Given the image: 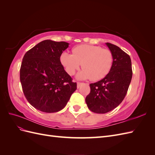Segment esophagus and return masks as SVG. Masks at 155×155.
<instances>
[{
  "label": "esophagus",
  "mask_w": 155,
  "mask_h": 155,
  "mask_svg": "<svg viewBox=\"0 0 155 155\" xmlns=\"http://www.w3.org/2000/svg\"><path fill=\"white\" fill-rule=\"evenodd\" d=\"M83 84V83H80V82H78L77 83V87H78V88H79V87H81V85H82Z\"/></svg>",
  "instance_id": "1"
}]
</instances>
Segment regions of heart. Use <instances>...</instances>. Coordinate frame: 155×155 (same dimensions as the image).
<instances>
[{"mask_svg":"<svg viewBox=\"0 0 155 155\" xmlns=\"http://www.w3.org/2000/svg\"><path fill=\"white\" fill-rule=\"evenodd\" d=\"M59 61L65 71L70 76L81 65L83 68L77 74V78L91 79L96 81L109 74L113 58L108 49L94 45H80L73 48L72 54L67 51L62 52Z\"/></svg>","mask_w":155,"mask_h":155,"instance_id":"b5f03b06","label":"heart"}]
</instances>
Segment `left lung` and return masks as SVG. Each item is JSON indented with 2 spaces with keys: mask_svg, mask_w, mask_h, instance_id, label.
Listing matches in <instances>:
<instances>
[{
  "mask_svg": "<svg viewBox=\"0 0 155 155\" xmlns=\"http://www.w3.org/2000/svg\"><path fill=\"white\" fill-rule=\"evenodd\" d=\"M106 45L113 58L112 67L104 79L90 84L91 92L85 98L88 109L98 114L110 112L122 102L133 76L130 56L114 45Z\"/></svg>",
  "mask_w": 155,
  "mask_h": 155,
  "instance_id": "1",
  "label": "left lung"
}]
</instances>
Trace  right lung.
<instances>
[{
  "mask_svg": "<svg viewBox=\"0 0 155 155\" xmlns=\"http://www.w3.org/2000/svg\"><path fill=\"white\" fill-rule=\"evenodd\" d=\"M66 42L45 40L24 55L20 80L30 105L42 112H56L66 106L77 83L61 64L60 55L68 47Z\"/></svg>",
  "mask_w": 155,
  "mask_h": 155,
  "instance_id": "add662e5",
  "label": "right lung"
}]
</instances>
